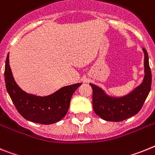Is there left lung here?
Returning a JSON list of instances; mask_svg holds the SVG:
<instances>
[{
    "label": "left lung",
    "mask_w": 155,
    "mask_h": 155,
    "mask_svg": "<svg viewBox=\"0 0 155 155\" xmlns=\"http://www.w3.org/2000/svg\"><path fill=\"white\" fill-rule=\"evenodd\" d=\"M144 54V77L142 83L131 92L122 97L108 95L103 89L90 83L93 89V107L94 112L102 119L108 122H120L137 115L141 109L151 87V72L148 54Z\"/></svg>",
    "instance_id": "obj_1"
}]
</instances>
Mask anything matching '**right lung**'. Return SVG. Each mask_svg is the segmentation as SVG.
I'll return each mask as SVG.
<instances>
[{
	"label": "right lung",
	"instance_id": "add662e5",
	"mask_svg": "<svg viewBox=\"0 0 155 155\" xmlns=\"http://www.w3.org/2000/svg\"><path fill=\"white\" fill-rule=\"evenodd\" d=\"M7 91L20 115L30 122L50 125L62 119L69 108L72 94L82 83L61 87L48 96L40 97L28 94L16 83L9 64V54L5 68Z\"/></svg>",
	"mask_w": 155,
	"mask_h": 155
}]
</instances>
